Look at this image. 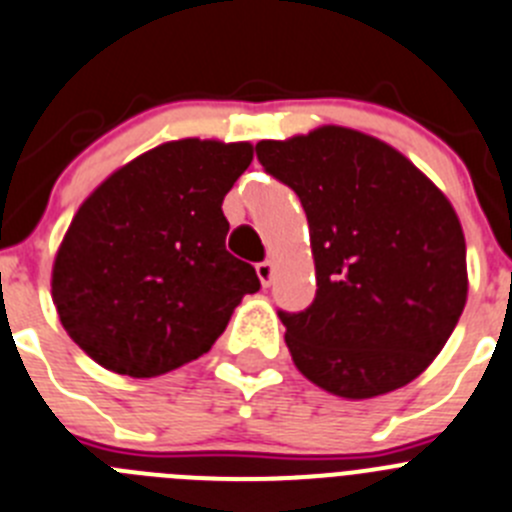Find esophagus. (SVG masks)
Here are the masks:
<instances>
[{
    "instance_id": "34e87169",
    "label": "esophagus",
    "mask_w": 512,
    "mask_h": 512,
    "mask_svg": "<svg viewBox=\"0 0 512 512\" xmlns=\"http://www.w3.org/2000/svg\"><path fill=\"white\" fill-rule=\"evenodd\" d=\"M255 270H257V278H260V283L265 285H270L273 283V275H275V265L270 260H265V262H257L255 265Z\"/></svg>"
}]
</instances>
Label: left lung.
Instances as JSON below:
<instances>
[{
    "label": "left lung",
    "mask_w": 512,
    "mask_h": 512,
    "mask_svg": "<svg viewBox=\"0 0 512 512\" xmlns=\"http://www.w3.org/2000/svg\"><path fill=\"white\" fill-rule=\"evenodd\" d=\"M255 150L296 191L311 232L316 298L278 311L298 370L349 400L416 380L467 303V245L449 199L395 147L347 127Z\"/></svg>",
    "instance_id": "left-lung-1"
}]
</instances>
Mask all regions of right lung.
Instances as JSON below:
<instances>
[{
	"mask_svg": "<svg viewBox=\"0 0 512 512\" xmlns=\"http://www.w3.org/2000/svg\"><path fill=\"white\" fill-rule=\"evenodd\" d=\"M250 163V142H165L81 204L50 285L63 329L94 362L165 375L209 352L260 290L255 267L224 245L222 201Z\"/></svg>",
	"mask_w": 512,
	"mask_h": 512,
	"instance_id": "1",
	"label": "right lung"
}]
</instances>
